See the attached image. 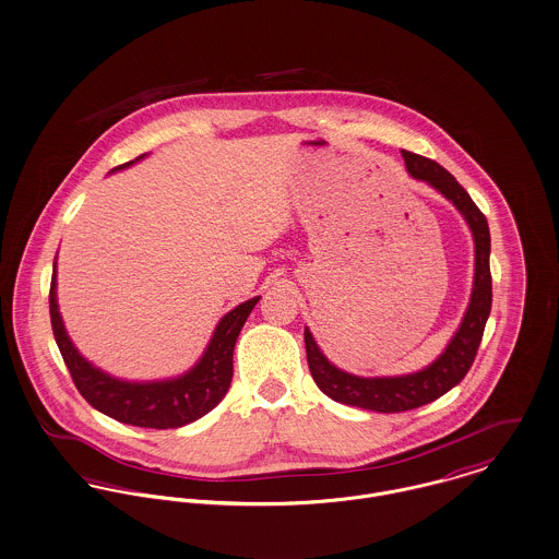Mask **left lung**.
<instances>
[{
  "label": "left lung",
  "mask_w": 559,
  "mask_h": 559,
  "mask_svg": "<svg viewBox=\"0 0 559 559\" xmlns=\"http://www.w3.org/2000/svg\"><path fill=\"white\" fill-rule=\"evenodd\" d=\"M405 167L412 178L423 180L439 190L467 221L472 236H474V252H476V267H474V289L469 298V307L465 317L443 349V354L423 371L401 377H358L352 372L336 369L317 347L309 328L305 330L307 343V360H309L310 374L319 390L336 403L371 409L379 414H399L407 409L423 407L452 390L474 365L478 354L485 325L491 312L493 302V287H491V234L485 214L472 201L467 190L461 187L452 174H448L441 165L420 154L403 150Z\"/></svg>",
  "instance_id": "left-lung-1"
}]
</instances>
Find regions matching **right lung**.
I'll return each instance as SVG.
<instances>
[{"label":"right lung","instance_id":"right-lung-1","mask_svg":"<svg viewBox=\"0 0 559 559\" xmlns=\"http://www.w3.org/2000/svg\"><path fill=\"white\" fill-rule=\"evenodd\" d=\"M143 158V156H139ZM134 158V160H139ZM134 160L116 169L130 167ZM56 270L51 276L49 312L53 336L63 362L81 396L105 416L143 429H178L212 412L227 394L234 377V347L250 310L259 302L252 298L229 310L216 325L214 336L201 360L190 371L167 381H122L92 367L66 334L56 298Z\"/></svg>","mask_w":559,"mask_h":559}]
</instances>
